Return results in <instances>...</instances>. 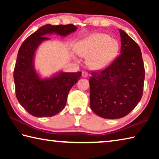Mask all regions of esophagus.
Here are the masks:
<instances>
[{
    "label": "esophagus",
    "mask_w": 159,
    "mask_h": 159,
    "mask_svg": "<svg viewBox=\"0 0 159 159\" xmlns=\"http://www.w3.org/2000/svg\"><path fill=\"white\" fill-rule=\"evenodd\" d=\"M81 75H82V76H83V77H84V78H86V77H88V72H86V71H82V74H81Z\"/></svg>",
    "instance_id": "esophagus-1"
}]
</instances>
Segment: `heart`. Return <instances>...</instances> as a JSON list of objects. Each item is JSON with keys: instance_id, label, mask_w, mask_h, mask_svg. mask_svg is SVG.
<instances>
[{"instance_id": "obj_1", "label": "heart", "mask_w": 159, "mask_h": 159, "mask_svg": "<svg viewBox=\"0 0 159 159\" xmlns=\"http://www.w3.org/2000/svg\"><path fill=\"white\" fill-rule=\"evenodd\" d=\"M118 50L114 39L104 34H94L78 42L75 51L79 56L88 57V65L94 69H102L109 64Z\"/></svg>"}]
</instances>
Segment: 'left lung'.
I'll use <instances>...</instances> for the list:
<instances>
[{
	"instance_id": "1",
	"label": "left lung",
	"mask_w": 159,
	"mask_h": 159,
	"mask_svg": "<svg viewBox=\"0 0 159 159\" xmlns=\"http://www.w3.org/2000/svg\"><path fill=\"white\" fill-rule=\"evenodd\" d=\"M120 54L106 68L92 71L89 79L90 108L99 116H125L142 98L145 70L140 48L121 29Z\"/></svg>"
}]
</instances>
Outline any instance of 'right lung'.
I'll return each mask as SVG.
<instances>
[{"label": "right lung", "mask_w": 159, "mask_h": 159, "mask_svg": "<svg viewBox=\"0 0 159 159\" xmlns=\"http://www.w3.org/2000/svg\"><path fill=\"white\" fill-rule=\"evenodd\" d=\"M76 29L74 25H45L30 35L19 49L14 69L16 97L34 116H52L61 111L70 90L81 76L80 71L60 72L50 79H41L34 67L35 51L42 41L49 39L45 35L55 33L65 36Z\"/></svg>", "instance_id": "1"}]
</instances>
